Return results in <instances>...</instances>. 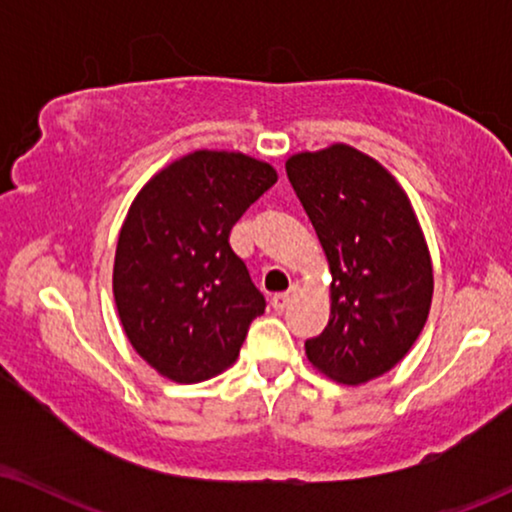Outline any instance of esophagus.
Returning <instances> with one entry per match:
<instances>
[{
    "mask_svg": "<svg viewBox=\"0 0 512 512\" xmlns=\"http://www.w3.org/2000/svg\"><path fill=\"white\" fill-rule=\"evenodd\" d=\"M298 286L296 284H293L291 286V289L289 291H286V293H277V296H272V307H275V310L277 312H284L286 310V307H289L291 303H293V298H296L298 296Z\"/></svg>",
    "mask_w": 512,
    "mask_h": 512,
    "instance_id": "obj_1",
    "label": "esophagus"
}]
</instances>
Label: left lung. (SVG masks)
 <instances>
[{
  "label": "left lung",
  "mask_w": 512,
  "mask_h": 512,
  "mask_svg": "<svg viewBox=\"0 0 512 512\" xmlns=\"http://www.w3.org/2000/svg\"><path fill=\"white\" fill-rule=\"evenodd\" d=\"M286 174L331 268V319L305 354L342 384L375 380L396 366L431 310L429 247L398 181L347 144L296 153Z\"/></svg>",
  "instance_id": "obj_1"
}]
</instances>
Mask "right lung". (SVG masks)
Returning <instances> with one entry per match:
<instances>
[{
	"instance_id": "obj_1",
	"label": "right lung",
	"mask_w": 512,
	"mask_h": 512,
	"mask_svg": "<svg viewBox=\"0 0 512 512\" xmlns=\"http://www.w3.org/2000/svg\"><path fill=\"white\" fill-rule=\"evenodd\" d=\"M275 181V167L244 153L193 151L130 205L116 244V310L135 352L167 380L223 373L265 312L228 237Z\"/></svg>"
}]
</instances>
